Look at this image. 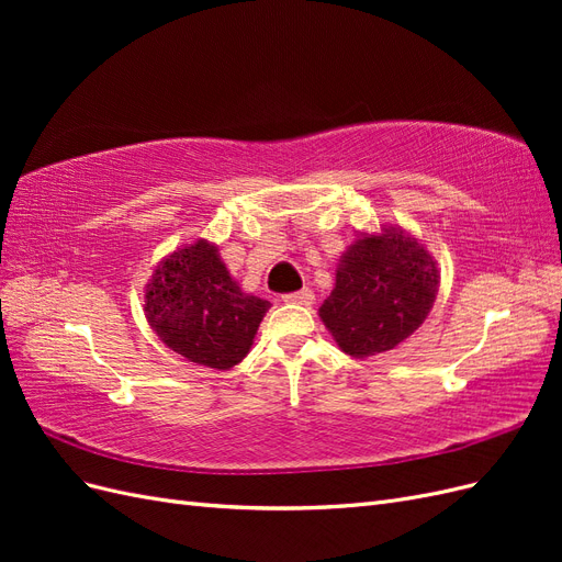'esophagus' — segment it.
<instances>
[{"mask_svg":"<svg viewBox=\"0 0 562 562\" xmlns=\"http://www.w3.org/2000/svg\"><path fill=\"white\" fill-rule=\"evenodd\" d=\"M283 302H288V304H302V307H310V304H314V293L310 291V288H302V291H297V293L283 295Z\"/></svg>","mask_w":562,"mask_h":562,"instance_id":"34e87169","label":"esophagus"}]
</instances>
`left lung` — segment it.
Masks as SVG:
<instances>
[{
  "instance_id": "obj_1",
  "label": "left lung",
  "mask_w": 562,
  "mask_h": 562,
  "mask_svg": "<svg viewBox=\"0 0 562 562\" xmlns=\"http://www.w3.org/2000/svg\"><path fill=\"white\" fill-rule=\"evenodd\" d=\"M440 285L438 262L401 225L361 232L339 255L335 288L318 316L353 359L396 349L429 316Z\"/></svg>"
}]
</instances>
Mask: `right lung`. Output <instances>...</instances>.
<instances>
[{"instance_id":"add662e5","label":"right lung","mask_w":562,"mask_h":562,"mask_svg":"<svg viewBox=\"0 0 562 562\" xmlns=\"http://www.w3.org/2000/svg\"><path fill=\"white\" fill-rule=\"evenodd\" d=\"M271 304L244 293L209 239L168 252L145 285V318L187 361L229 370L246 359Z\"/></svg>"}]
</instances>
